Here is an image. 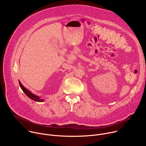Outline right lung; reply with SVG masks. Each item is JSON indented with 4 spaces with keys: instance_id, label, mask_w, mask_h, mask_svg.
Segmentation results:
<instances>
[{
    "instance_id": "1",
    "label": "right lung",
    "mask_w": 146,
    "mask_h": 146,
    "mask_svg": "<svg viewBox=\"0 0 146 146\" xmlns=\"http://www.w3.org/2000/svg\"><path fill=\"white\" fill-rule=\"evenodd\" d=\"M19 86L21 87V88L22 90L24 92V93L29 98H31V99L35 100V101H36V102H43L44 100L43 99H40V98L37 96H36L35 95L32 94L29 91H28L27 89H26L23 85L21 83L20 81H19Z\"/></svg>"
}]
</instances>
